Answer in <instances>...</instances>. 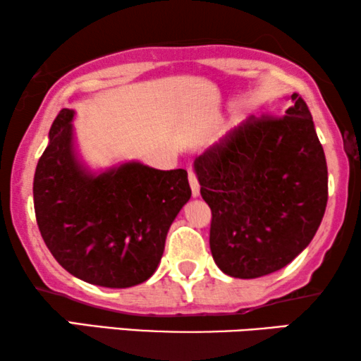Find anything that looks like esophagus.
Listing matches in <instances>:
<instances>
[{
	"mask_svg": "<svg viewBox=\"0 0 361 361\" xmlns=\"http://www.w3.org/2000/svg\"><path fill=\"white\" fill-rule=\"evenodd\" d=\"M189 182H190L192 195L199 197L200 195V184H199V180H197V176L194 174V171H189Z\"/></svg>",
	"mask_w": 361,
	"mask_h": 361,
	"instance_id": "obj_1",
	"label": "esophagus"
}]
</instances>
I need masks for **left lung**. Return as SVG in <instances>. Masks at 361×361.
Instances as JSON below:
<instances>
[{
  "label": "left lung",
  "mask_w": 361,
  "mask_h": 361,
  "mask_svg": "<svg viewBox=\"0 0 361 361\" xmlns=\"http://www.w3.org/2000/svg\"><path fill=\"white\" fill-rule=\"evenodd\" d=\"M284 116H250L194 161L212 210L210 250L231 278L288 266L312 241L327 207V162L298 93Z\"/></svg>",
  "instance_id": "8db88e82"
}]
</instances>
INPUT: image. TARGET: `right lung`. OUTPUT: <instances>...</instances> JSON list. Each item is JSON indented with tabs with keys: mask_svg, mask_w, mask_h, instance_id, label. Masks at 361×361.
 Returning <instances> with one entry per match:
<instances>
[{
	"mask_svg": "<svg viewBox=\"0 0 361 361\" xmlns=\"http://www.w3.org/2000/svg\"><path fill=\"white\" fill-rule=\"evenodd\" d=\"M63 108L34 174V210L57 263L75 278L123 289L154 274L166 236L192 190L187 171H159L137 161L93 172L78 159Z\"/></svg>",
	"mask_w": 361,
	"mask_h": 361,
	"instance_id": "1",
	"label": "right lung"
}]
</instances>
